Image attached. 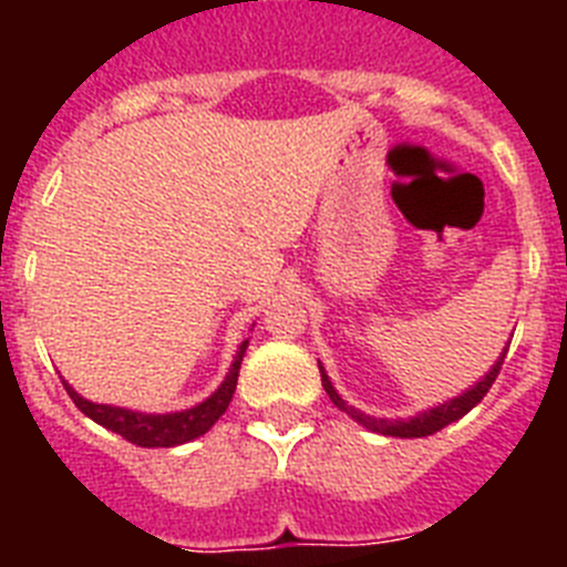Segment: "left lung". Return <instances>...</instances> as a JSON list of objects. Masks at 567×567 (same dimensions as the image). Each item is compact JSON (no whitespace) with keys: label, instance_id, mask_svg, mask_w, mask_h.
Listing matches in <instances>:
<instances>
[{"label":"left lung","instance_id":"obj_1","mask_svg":"<svg viewBox=\"0 0 567 567\" xmlns=\"http://www.w3.org/2000/svg\"><path fill=\"white\" fill-rule=\"evenodd\" d=\"M505 352H508V349H505ZM505 352L497 363L491 365V372L485 374L477 385H471L468 392L460 394V398H454V400H449V403L437 405V409H429V412L417 414V417H412V420H378V417H369V414L358 412V409H352V405L346 403V400L334 392L332 380H329V374L323 372V365L318 363V369H320V380H323V389H327L329 400L338 405L340 412H346L352 420H358L360 425H365V429H372V432H378V434H385V437H429V434L440 432V429H445L449 423H454V420H460L463 414H468L471 409H474V405H477L485 394H488L491 383L497 380L499 369H503Z\"/></svg>","mask_w":567,"mask_h":567}]
</instances>
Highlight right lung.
Here are the masks:
<instances>
[{
	"mask_svg": "<svg viewBox=\"0 0 567 567\" xmlns=\"http://www.w3.org/2000/svg\"><path fill=\"white\" fill-rule=\"evenodd\" d=\"M244 352H247V340L240 343L238 354L233 360V369H229L227 380L218 385V392L213 398H207L204 403H198L195 409H187V412H175V414H142V412H130V409H118V405H102V403H90L82 394H76L64 383L70 400L79 405V412L87 414L93 423L104 425L110 432L122 434L127 443L142 445V449H169V445H182L189 443V440L202 437L218 423L224 412H227L229 400L235 394V385H238V372H240V360H244Z\"/></svg>",
	"mask_w": 567,
	"mask_h": 567,
	"instance_id": "right-lung-1",
	"label": "right lung"
}]
</instances>
